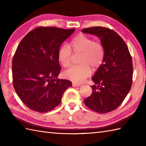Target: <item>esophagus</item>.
Segmentation results:
<instances>
[{
	"instance_id": "esophagus-1",
	"label": "esophagus",
	"mask_w": 146,
	"mask_h": 146,
	"mask_svg": "<svg viewBox=\"0 0 146 146\" xmlns=\"http://www.w3.org/2000/svg\"><path fill=\"white\" fill-rule=\"evenodd\" d=\"M81 86V84H79V83H76L73 82V86Z\"/></svg>"
}]
</instances>
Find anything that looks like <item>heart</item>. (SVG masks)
Listing matches in <instances>:
<instances>
[{
  "mask_svg": "<svg viewBox=\"0 0 146 146\" xmlns=\"http://www.w3.org/2000/svg\"><path fill=\"white\" fill-rule=\"evenodd\" d=\"M82 52L79 65L73 66L64 73L66 78L75 83H82L91 74L90 65L93 68L100 66L104 58V49L101 44L95 42L91 38L80 35L67 44L62 45L58 52V60L64 67L70 64L71 51Z\"/></svg>",
  "mask_w": 146,
  "mask_h": 146,
  "instance_id": "1",
  "label": "heart"
}]
</instances>
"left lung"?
Here are the masks:
<instances>
[{
    "label": "left lung",
    "mask_w": 146,
    "mask_h": 146,
    "mask_svg": "<svg viewBox=\"0 0 146 146\" xmlns=\"http://www.w3.org/2000/svg\"><path fill=\"white\" fill-rule=\"evenodd\" d=\"M82 32L97 36L104 49L103 61L92 78L95 84L91 86L92 94L83 102L96 112H110L122 103L131 88L132 57L123 39L113 30L92 27Z\"/></svg>",
    "instance_id": "1"
}]
</instances>
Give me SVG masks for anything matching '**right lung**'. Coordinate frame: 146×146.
I'll return each mask as SVG.
<instances>
[{"instance_id": "1", "label": "right lung", "mask_w": 146, "mask_h": 146, "mask_svg": "<svg viewBox=\"0 0 146 146\" xmlns=\"http://www.w3.org/2000/svg\"><path fill=\"white\" fill-rule=\"evenodd\" d=\"M75 29L39 27L24 36L12 60L13 85L18 97L30 109L48 112L60 104L72 83L58 79L61 66L58 52Z\"/></svg>"}]
</instances>
